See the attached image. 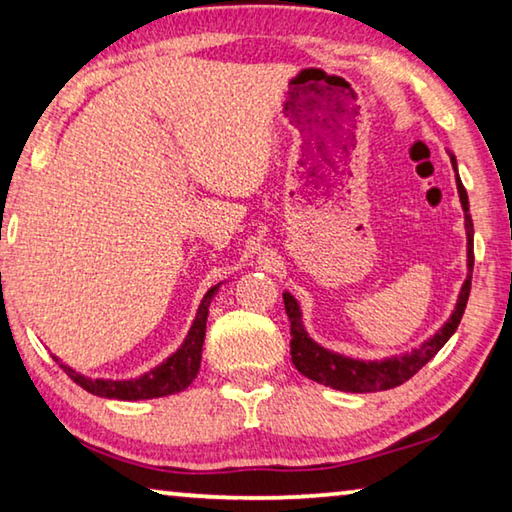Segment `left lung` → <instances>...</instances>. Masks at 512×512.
Returning <instances> with one entry per match:
<instances>
[{"label": "left lung", "mask_w": 512, "mask_h": 512, "mask_svg": "<svg viewBox=\"0 0 512 512\" xmlns=\"http://www.w3.org/2000/svg\"><path fill=\"white\" fill-rule=\"evenodd\" d=\"M451 164L456 170V186L462 212H465V230H467V280L462 282L456 310L449 316V321L435 332V335L428 339V342L415 348L412 353L403 355H392V358L385 360H353L346 358V355L332 353L328 348H323L310 339L307 330L303 328V314H300V305L296 298L285 291L282 298H285V310L291 321V362L294 367L303 373L305 378L314 380V383H321L332 389H339V392H355V394H367V392H380V389H392L403 385L405 380H410L415 373L424 367L428 360H433L437 351L449 342V337L458 330V323L465 314L469 291H472V271H474V223L472 216H469V200L467 191L462 186L458 177V164L456 157L451 154Z\"/></svg>", "instance_id": "obj_1"}]
</instances>
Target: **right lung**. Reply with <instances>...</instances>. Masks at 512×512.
Masks as SVG:
<instances>
[{
  "mask_svg": "<svg viewBox=\"0 0 512 512\" xmlns=\"http://www.w3.org/2000/svg\"><path fill=\"white\" fill-rule=\"evenodd\" d=\"M218 291V285L212 287L202 298L198 307L193 326L186 335L184 344L170 355L166 362H161L159 367H154L150 373H145L141 378L134 380H102V378H86L77 373L68 364H63L54 355V360L59 362V367L75 380L79 387H84L86 392L95 396H104V399H118V401H139V399H159V396L177 394L182 389L193 383V378L198 376L200 360H202V344H205V330H207V314L209 303H212L214 294Z\"/></svg>",
  "mask_w": 512,
  "mask_h": 512,
  "instance_id": "1",
  "label": "right lung"
}]
</instances>
